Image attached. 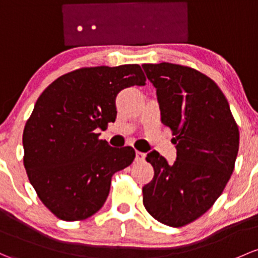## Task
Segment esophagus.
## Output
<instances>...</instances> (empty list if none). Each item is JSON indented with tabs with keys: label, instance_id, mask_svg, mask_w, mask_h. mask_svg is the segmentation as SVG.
<instances>
[{
	"label": "esophagus",
	"instance_id": "1",
	"mask_svg": "<svg viewBox=\"0 0 258 258\" xmlns=\"http://www.w3.org/2000/svg\"><path fill=\"white\" fill-rule=\"evenodd\" d=\"M146 158V154L143 152H136V161L137 162H143Z\"/></svg>",
	"mask_w": 258,
	"mask_h": 258
}]
</instances>
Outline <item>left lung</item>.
<instances>
[{
	"instance_id": "obj_1",
	"label": "left lung",
	"mask_w": 258,
	"mask_h": 258,
	"mask_svg": "<svg viewBox=\"0 0 258 258\" xmlns=\"http://www.w3.org/2000/svg\"><path fill=\"white\" fill-rule=\"evenodd\" d=\"M157 89L162 123L169 127L177 159L157 151L146 159L153 179L142 188L146 210L162 224L181 227L204 215L231 177L240 134L215 81L185 65L143 64Z\"/></svg>"
}]
</instances>
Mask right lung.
<instances>
[{"label": "right lung", "mask_w": 258, "mask_h": 258, "mask_svg": "<svg viewBox=\"0 0 258 258\" xmlns=\"http://www.w3.org/2000/svg\"><path fill=\"white\" fill-rule=\"evenodd\" d=\"M145 84L138 64L80 68L38 97L24 126L23 164L40 202L58 219L79 221L97 213L112 175L134 162V148L111 147L97 131L116 120L122 89Z\"/></svg>", "instance_id": "obj_1"}]
</instances>
